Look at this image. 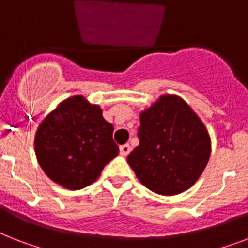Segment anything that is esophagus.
<instances>
[{
  "instance_id": "esophagus-1",
  "label": "esophagus",
  "mask_w": 248,
  "mask_h": 248,
  "mask_svg": "<svg viewBox=\"0 0 248 248\" xmlns=\"http://www.w3.org/2000/svg\"><path fill=\"white\" fill-rule=\"evenodd\" d=\"M130 152H131V148H130V145H128V144L120 146V154L122 156H127L128 153H130Z\"/></svg>"
}]
</instances>
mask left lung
<instances>
[{"instance_id":"1","label":"left lung","mask_w":248,"mask_h":248,"mask_svg":"<svg viewBox=\"0 0 248 248\" xmlns=\"http://www.w3.org/2000/svg\"><path fill=\"white\" fill-rule=\"evenodd\" d=\"M139 146L127 162L138 180L163 196L188 190L204 172L211 153L200 117L177 95L159 99L140 113Z\"/></svg>"}]
</instances>
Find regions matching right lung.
<instances>
[{
	"label": "right lung",
	"instance_id": "add662e5",
	"mask_svg": "<svg viewBox=\"0 0 248 248\" xmlns=\"http://www.w3.org/2000/svg\"><path fill=\"white\" fill-rule=\"evenodd\" d=\"M102 112L85 96L74 95L62 100L40 122L34 138L35 155L53 182L68 190L84 188L118 155L113 126Z\"/></svg>",
	"mask_w": 248,
	"mask_h": 248
}]
</instances>
